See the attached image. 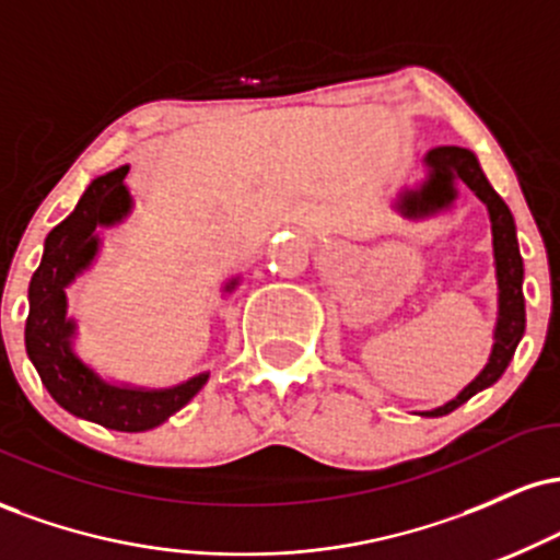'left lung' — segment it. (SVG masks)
Returning a JSON list of instances; mask_svg holds the SVG:
<instances>
[{"label": "left lung", "instance_id": "obj_1", "mask_svg": "<svg viewBox=\"0 0 560 560\" xmlns=\"http://www.w3.org/2000/svg\"><path fill=\"white\" fill-rule=\"evenodd\" d=\"M427 163V178L416 189H402L400 199L395 208L400 210L405 218H429L447 210L450 205L458 197V186L466 184L468 189L477 195L481 202L487 205L492 223V255H494V276H498V320H494L492 331V352L490 361L479 371L474 382H468L453 400L440 405L434 410H423L421 416H447L458 405L471 400L481 389L492 387L503 371L511 363L513 352H516L518 342H522L526 329V311H524V260L518 253L516 240V223H513L511 210L503 202V197L492 189L487 182L485 171L479 168V160L471 150L464 147H434L423 158Z\"/></svg>", "mask_w": 560, "mask_h": 560}]
</instances>
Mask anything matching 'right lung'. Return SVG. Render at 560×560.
<instances>
[{"mask_svg": "<svg viewBox=\"0 0 560 560\" xmlns=\"http://www.w3.org/2000/svg\"><path fill=\"white\" fill-rule=\"evenodd\" d=\"M126 173L128 165H120L105 176H96L73 213L44 240L42 262L28 287L25 352L52 400L68 413L115 432H147L182 410L205 387L210 374L202 371L176 387L163 389L107 382L75 352L73 339L79 324L68 316L66 294V289L89 271L100 255V229L118 226L133 210ZM236 284L240 279H231L223 292H231Z\"/></svg>", "mask_w": 560, "mask_h": 560, "instance_id": "add662e5", "label": "right lung"}]
</instances>
